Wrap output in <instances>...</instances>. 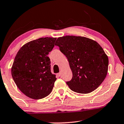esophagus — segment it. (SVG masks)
I'll list each match as a JSON object with an SVG mask.
<instances>
[{
  "label": "esophagus",
  "instance_id": "34e87169",
  "mask_svg": "<svg viewBox=\"0 0 124 124\" xmlns=\"http://www.w3.org/2000/svg\"><path fill=\"white\" fill-rule=\"evenodd\" d=\"M61 75H62V73H61V71L59 72V73L58 74V76H59V77H61Z\"/></svg>",
  "mask_w": 124,
  "mask_h": 124
}]
</instances>
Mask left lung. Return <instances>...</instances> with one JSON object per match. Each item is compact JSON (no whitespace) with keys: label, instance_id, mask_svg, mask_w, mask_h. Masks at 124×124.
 <instances>
[{"label":"left lung","instance_id":"obj_1","mask_svg":"<svg viewBox=\"0 0 124 124\" xmlns=\"http://www.w3.org/2000/svg\"><path fill=\"white\" fill-rule=\"evenodd\" d=\"M55 46L68 59L73 77L66 84L73 92L87 94L102 84L108 73V56L94 40L86 37L58 38Z\"/></svg>","mask_w":124,"mask_h":124}]
</instances>
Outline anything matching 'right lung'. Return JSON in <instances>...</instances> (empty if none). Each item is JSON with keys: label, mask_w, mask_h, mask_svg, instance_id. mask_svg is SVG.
Returning <instances> with one entry per match:
<instances>
[{"label": "right lung", "mask_w": 124, "mask_h": 124, "mask_svg": "<svg viewBox=\"0 0 124 124\" xmlns=\"http://www.w3.org/2000/svg\"><path fill=\"white\" fill-rule=\"evenodd\" d=\"M56 38H41L25 44L17 53L11 68L14 82L23 94L39 100L49 95L57 78L47 57Z\"/></svg>", "instance_id": "right-lung-1"}]
</instances>
